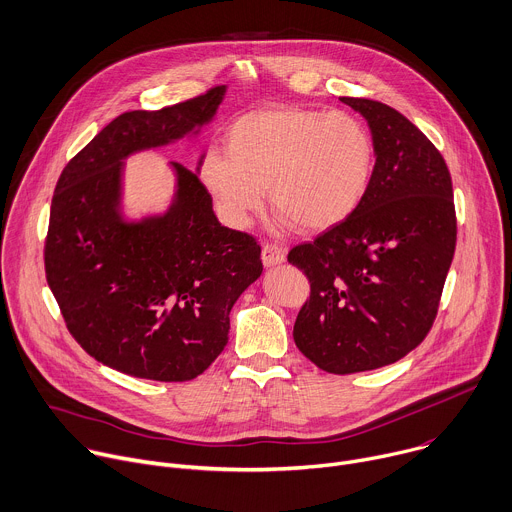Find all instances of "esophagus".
<instances>
[{"mask_svg":"<svg viewBox=\"0 0 512 512\" xmlns=\"http://www.w3.org/2000/svg\"><path fill=\"white\" fill-rule=\"evenodd\" d=\"M286 258V252L284 248H280L278 244H272V242H266L262 246V262L266 268L270 266H276V264H282Z\"/></svg>","mask_w":512,"mask_h":512,"instance_id":"1","label":"esophagus"}]
</instances>
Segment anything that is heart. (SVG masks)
Wrapping results in <instances>:
<instances>
[{
    "mask_svg": "<svg viewBox=\"0 0 512 512\" xmlns=\"http://www.w3.org/2000/svg\"><path fill=\"white\" fill-rule=\"evenodd\" d=\"M226 147L228 153H203L197 171L234 228L262 210L264 187L272 210L294 228H333L359 208L375 165L367 127L341 111H254L232 123Z\"/></svg>",
    "mask_w": 512,
    "mask_h": 512,
    "instance_id": "b5f03b06",
    "label": "heart"
}]
</instances>
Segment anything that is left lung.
<instances>
[{"mask_svg": "<svg viewBox=\"0 0 512 512\" xmlns=\"http://www.w3.org/2000/svg\"><path fill=\"white\" fill-rule=\"evenodd\" d=\"M369 125L375 167L359 208L288 262L311 282L294 323L298 351L335 375L399 361L430 333L456 248L448 165L395 109L341 96Z\"/></svg>", "mask_w": 512, "mask_h": 512, "instance_id": "obj_1", "label": "left lung"}]
</instances>
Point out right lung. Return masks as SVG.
Here are the masks:
<instances>
[{
  "instance_id": "add662e5",
  "label": "right lung",
  "mask_w": 512,
  "mask_h": 512,
  "mask_svg": "<svg viewBox=\"0 0 512 512\" xmlns=\"http://www.w3.org/2000/svg\"><path fill=\"white\" fill-rule=\"evenodd\" d=\"M224 94L226 86H214L161 111L119 115L56 183L48 286L78 345L121 373L155 381L201 375L228 343L234 302L262 274L258 242L222 226L206 185L179 163H171L177 191L163 216L127 222L121 212L123 161L197 135Z\"/></svg>"
}]
</instances>
